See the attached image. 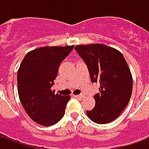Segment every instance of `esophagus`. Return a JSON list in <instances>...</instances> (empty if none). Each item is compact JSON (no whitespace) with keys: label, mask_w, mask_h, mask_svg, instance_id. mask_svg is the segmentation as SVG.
Returning a JSON list of instances; mask_svg holds the SVG:
<instances>
[{"label":"esophagus","mask_w":149,"mask_h":149,"mask_svg":"<svg viewBox=\"0 0 149 149\" xmlns=\"http://www.w3.org/2000/svg\"><path fill=\"white\" fill-rule=\"evenodd\" d=\"M83 97H84V95H83V94H80V95H77V96H75V97H77V98H80V99L83 98Z\"/></svg>","instance_id":"esophagus-1"}]
</instances>
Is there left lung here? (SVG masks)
<instances>
[{"instance_id": "8db88e82", "label": "left lung", "mask_w": 149, "mask_h": 149, "mask_svg": "<svg viewBox=\"0 0 149 149\" xmlns=\"http://www.w3.org/2000/svg\"><path fill=\"white\" fill-rule=\"evenodd\" d=\"M74 49L87 65L91 81L100 84V93L94 95L95 107L86 111L88 118L97 124L114 120L128 105L132 91V77L124 56L101 44Z\"/></svg>"}]
</instances>
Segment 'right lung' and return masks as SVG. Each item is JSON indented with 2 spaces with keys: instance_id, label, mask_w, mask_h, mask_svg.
<instances>
[{
  "instance_id": "add662e5",
  "label": "right lung",
  "mask_w": 149,
  "mask_h": 149,
  "mask_svg": "<svg viewBox=\"0 0 149 149\" xmlns=\"http://www.w3.org/2000/svg\"><path fill=\"white\" fill-rule=\"evenodd\" d=\"M74 46L42 47L28 52L17 72V90L22 106L42 126L56 124L64 116L70 97L52 90L59 66Z\"/></svg>"
}]
</instances>
